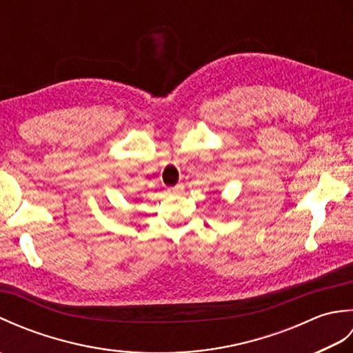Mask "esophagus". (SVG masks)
I'll return each mask as SVG.
<instances>
[{"mask_svg": "<svg viewBox=\"0 0 353 353\" xmlns=\"http://www.w3.org/2000/svg\"><path fill=\"white\" fill-rule=\"evenodd\" d=\"M183 191V185L182 183H177L176 186H172V188H170V194H172V196H179V194H182Z\"/></svg>", "mask_w": 353, "mask_h": 353, "instance_id": "esophagus-1", "label": "esophagus"}]
</instances>
